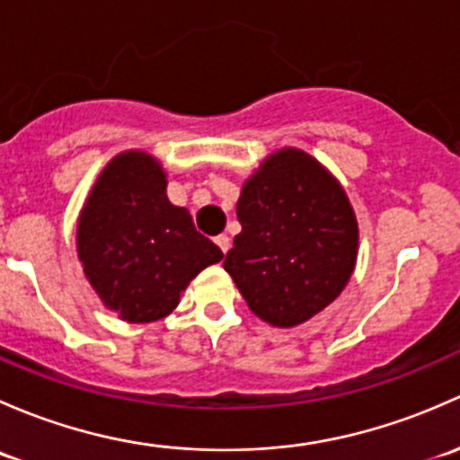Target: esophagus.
<instances>
[{"label": "esophagus", "instance_id": "1", "mask_svg": "<svg viewBox=\"0 0 460 460\" xmlns=\"http://www.w3.org/2000/svg\"><path fill=\"white\" fill-rule=\"evenodd\" d=\"M215 243L219 245L221 252L228 254V250H230V236H228V234H219V236H215Z\"/></svg>", "mask_w": 460, "mask_h": 460}]
</instances>
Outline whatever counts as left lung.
<instances>
[{
    "label": "left lung",
    "instance_id": "left-lung-1",
    "mask_svg": "<svg viewBox=\"0 0 460 460\" xmlns=\"http://www.w3.org/2000/svg\"><path fill=\"white\" fill-rule=\"evenodd\" d=\"M241 232L224 268L250 310L274 328H296L348 286L358 224L339 179L305 150L279 148L245 179Z\"/></svg>",
    "mask_w": 460,
    "mask_h": 460
}]
</instances>
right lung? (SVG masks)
<instances>
[{
  "label": "right lung",
  "instance_id": "1",
  "mask_svg": "<svg viewBox=\"0 0 460 460\" xmlns=\"http://www.w3.org/2000/svg\"><path fill=\"white\" fill-rule=\"evenodd\" d=\"M157 157L126 150L99 172L77 219V257L108 310L153 323L179 305L188 283L224 252L170 203Z\"/></svg>",
  "mask_w": 460,
  "mask_h": 460
}]
</instances>
